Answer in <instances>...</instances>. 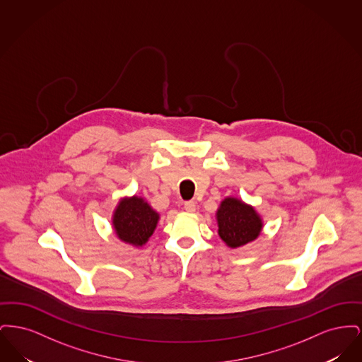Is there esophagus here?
<instances>
[{
  "label": "esophagus",
  "mask_w": 362,
  "mask_h": 362,
  "mask_svg": "<svg viewBox=\"0 0 362 362\" xmlns=\"http://www.w3.org/2000/svg\"><path fill=\"white\" fill-rule=\"evenodd\" d=\"M195 209H197L195 202H192V201H187V202H185V210H186V211H189V213H194V211H195Z\"/></svg>",
  "instance_id": "obj_1"
}]
</instances>
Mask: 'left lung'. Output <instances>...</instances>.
Masks as SVG:
<instances>
[{"mask_svg":"<svg viewBox=\"0 0 362 362\" xmlns=\"http://www.w3.org/2000/svg\"><path fill=\"white\" fill-rule=\"evenodd\" d=\"M218 235L232 248L255 240L262 230V221L254 207L239 199L226 198L217 211Z\"/></svg>","mask_w":362,"mask_h":362,"instance_id":"1","label":"left lung"}]
</instances>
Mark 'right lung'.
I'll return each mask as SVG.
<instances>
[{"mask_svg": "<svg viewBox=\"0 0 362 362\" xmlns=\"http://www.w3.org/2000/svg\"><path fill=\"white\" fill-rule=\"evenodd\" d=\"M158 214L142 198L133 197L119 202L114 214V228L121 240L142 245L152 236Z\"/></svg>", "mask_w": 362, "mask_h": 362, "instance_id": "add662e5", "label": "right lung"}]
</instances>
